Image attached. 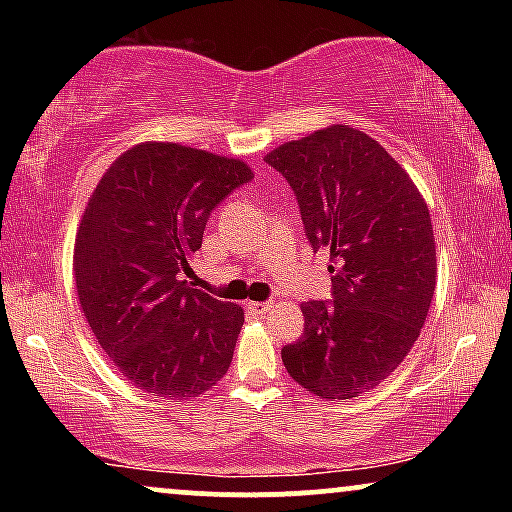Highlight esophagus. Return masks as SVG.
I'll return each instance as SVG.
<instances>
[{
	"label": "esophagus",
	"instance_id": "1",
	"mask_svg": "<svg viewBox=\"0 0 512 512\" xmlns=\"http://www.w3.org/2000/svg\"><path fill=\"white\" fill-rule=\"evenodd\" d=\"M249 310L258 314V317H263V314H268L275 310V303L272 300H263V303H258V300H254V303H249Z\"/></svg>",
	"mask_w": 512,
	"mask_h": 512
}]
</instances>
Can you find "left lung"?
I'll use <instances>...</instances> for the list:
<instances>
[{
    "mask_svg": "<svg viewBox=\"0 0 512 512\" xmlns=\"http://www.w3.org/2000/svg\"><path fill=\"white\" fill-rule=\"evenodd\" d=\"M265 163L289 181L307 242L331 254V300L300 305L303 338L282 349L300 387L345 401L377 387L419 338L436 291L429 207L373 137L331 125Z\"/></svg>",
    "mask_w": 512,
    "mask_h": 512,
    "instance_id": "1",
    "label": "left lung"
}]
</instances>
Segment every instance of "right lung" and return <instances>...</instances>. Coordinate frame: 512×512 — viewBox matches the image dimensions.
I'll list each match as a JSON object with an SVG mask.
<instances>
[{
    "label": "right lung",
    "instance_id": "1",
    "mask_svg": "<svg viewBox=\"0 0 512 512\" xmlns=\"http://www.w3.org/2000/svg\"><path fill=\"white\" fill-rule=\"evenodd\" d=\"M251 179L235 158L146 142L109 167L88 202L74 249L81 310L125 380L146 394L198 396L233 361L242 307L184 275L209 216Z\"/></svg>",
    "mask_w": 512,
    "mask_h": 512
}]
</instances>
